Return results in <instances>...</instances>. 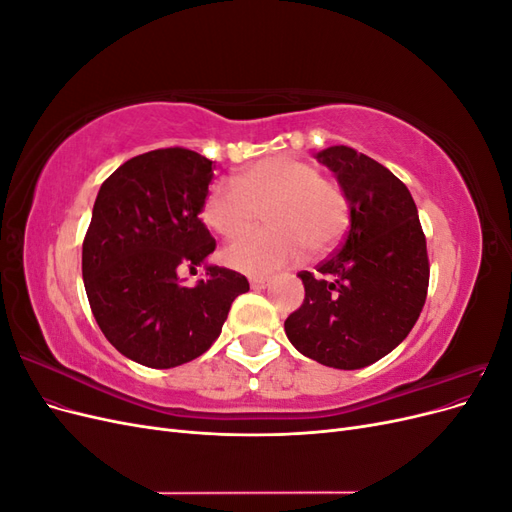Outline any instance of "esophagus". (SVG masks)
Masks as SVG:
<instances>
[{
  "label": "esophagus",
  "instance_id": "obj_1",
  "mask_svg": "<svg viewBox=\"0 0 512 512\" xmlns=\"http://www.w3.org/2000/svg\"><path fill=\"white\" fill-rule=\"evenodd\" d=\"M250 286L254 290H262V288L269 286V280H267V277H250Z\"/></svg>",
  "mask_w": 512,
  "mask_h": 512
}]
</instances>
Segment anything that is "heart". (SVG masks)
I'll return each instance as SVG.
<instances>
[{"mask_svg": "<svg viewBox=\"0 0 512 512\" xmlns=\"http://www.w3.org/2000/svg\"><path fill=\"white\" fill-rule=\"evenodd\" d=\"M267 228L245 232L226 245L222 258L230 269L265 277L299 262L307 247L320 254L348 228L350 200L335 179L322 177L312 162L273 156L243 168L232 181L213 183L203 203V220L230 239L250 226L265 207Z\"/></svg>", "mask_w": 512, "mask_h": 512, "instance_id": "1", "label": "heart"}]
</instances>
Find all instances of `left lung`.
<instances>
[{
	"mask_svg": "<svg viewBox=\"0 0 512 512\" xmlns=\"http://www.w3.org/2000/svg\"><path fill=\"white\" fill-rule=\"evenodd\" d=\"M350 200L339 250L301 271L303 305L284 329L301 354L335 369H361L397 348L427 299V243L410 190L389 168L335 145L316 153Z\"/></svg>",
	"mask_w": 512,
	"mask_h": 512,
	"instance_id": "8db88e82",
	"label": "left lung"
}]
</instances>
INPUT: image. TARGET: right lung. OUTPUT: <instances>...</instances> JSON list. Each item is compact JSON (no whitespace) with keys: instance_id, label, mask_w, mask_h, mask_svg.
Wrapping results in <instances>:
<instances>
[{"instance_id":"right-lung-1","label":"right lung","mask_w":512,"mask_h":512,"mask_svg":"<svg viewBox=\"0 0 512 512\" xmlns=\"http://www.w3.org/2000/svg\"><path fill=\"white\" fill-rule=\"evenodd\" d=\"M213 162L168 147L123 162L98 192L83 241V282L100 331L123 356L153 369L207 352L245 275L207 265V280L179 282L215 250L200 220Z\"/></svg>"}]
</instances>
